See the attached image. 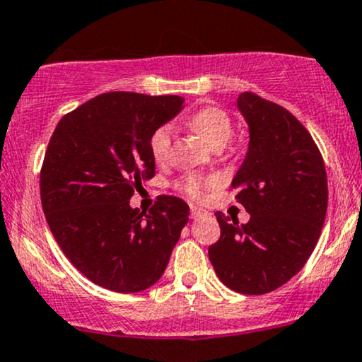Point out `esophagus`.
<instances>
[{
    "label": "esophagus",
    "mask_w": 362,
    "mask_h": 362,
    "mask_svg": "<svg viewBox=\"0 0 362 362\" xmlns=\"http://www.w3.org/2000/svg\"><path fill=\"white\" fill-rule=\"evenodd\" d=\"M206 215V211H203L202 208L198 206H191V218H199V216Z\"/></svg>",
    "instance_id": "esophagus-1"
}]
</instances>
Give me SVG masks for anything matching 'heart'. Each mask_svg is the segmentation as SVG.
<instances>
[{
    "mask_svg": "<svg viewBox=\"0 0 362 362\" xmlns=\"http://www.w3.org/2000/svg\"><path fill=\"white\" fill-rule=\"evenodd\" d=\"M189 125L205 137L215 147H222L230 139L233 123L230 115L220 106H203L189 118ZM173 125L159 127L148 140V148L156 163H164L171 154ZM180 188L191 198H199L203 193V181L198 176H186L180 182Z\"/></svg>",
    "mask_w": 362,
    "mask_h": 362,
    "instance_id": "1",
    "label": "heart"
}]
</instances>
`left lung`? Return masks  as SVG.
<instances>
[{
	"instance_id": "1",
	"label": "left lung",
	"mask_w": 362,
	"mask_h": 362,
	"mask_svg": "<svg viewBox=\"0 0 362 362\" xmlns=\"http://www.w3.org/2000/svg\"><path fill=\"white\" fill-rule=\"evenodd\" d=\"M249 125V151L232 181L247 223L216 211L220 239L208 257L225 286L264 295L295 276L325 222L327 173L317 144L286 108L254 93L237 100Z\"/></svg>"
}]
</instances>
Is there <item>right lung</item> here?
I'll use <instances>...</instances> for the list:
<instances>
[{
	"label": "right lung",
	"mask_w": 362,
	"mask_h": 362,
	"mask_svg": "<svg viewBox=\"0 0 362 362\" xmlns=\"http://www.w3.org/2000/svg\"><path fill=\"white\" fill-rule=\"evenodd\" d=\"M181 96L112 91L64 115L40 171L42 208L54 239L89 281L117 293L147 290L164 273L189 220L176 197L144 214L134 191L156 174L151 135L182 110Z\"/></svg>",
	"instance_id": "1"
}]
</instances>
